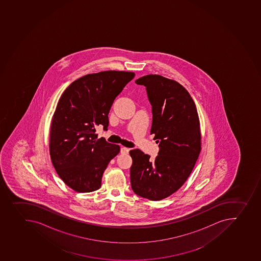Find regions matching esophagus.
Here are the masks:
<instances>
[{
    "label": "esophagus",
    "mask_w": 261,
    "mask_h": 261,
    "mask_svg": "<svg viewBox=\"0 0 261 261\" xmlns=\"http://www.w3.org/2000/svg\"><path fill=\"white\" fill-rule=\"evenodd\" d=\"M129 149L126 148V147H121L120 148V153L121 154H127V153L129 152Z\"/></svg>",
    "instance_id": "obj_1"
}]
</instances>
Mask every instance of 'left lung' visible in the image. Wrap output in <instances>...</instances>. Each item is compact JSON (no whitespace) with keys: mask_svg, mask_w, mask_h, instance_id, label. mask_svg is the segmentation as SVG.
Masks as SVG:
<instances>
[{"mask_svg":"<svg viewBox=\"0 0 261 261\" xmlns=\"http://www.w3.org/2000/svg\"><path fill=\"white\" fill-rule=\"evenodd\" d=\"M136 84L146 87L152 112L150 134L159 151L154 160L139 149L129 151L130 184L137 195L158 201L178 190L195 166L201 150L199 118L193 98L179 83L149 74Z\"/></svg>","mask_w":261,"mask_h":261,"instance_id":"1","label":"left lung"}]
</instances>
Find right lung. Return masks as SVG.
I'll list each match as a JSON object with an SVG mask.
<instances>
[{
    "label": "right lung",
    "instance_id": "right-lung-1",
    "mask_svg": "<svg viewBox=\"0 0 261 261\" xmlns=\"http://www.w3.org/2000/svg\"><path fill=\"white\" fill-rule=\"evenodd\" d=\"M134 77L124 71L87 74L60 97L50 129V155L59 177L76 192L98 190L109 162L120 152V146L97 139L95 128L107 129L113 102Z\"/></svg>",
    "mask_w": 261,
    "mask_h": 261
}]
</instances>
